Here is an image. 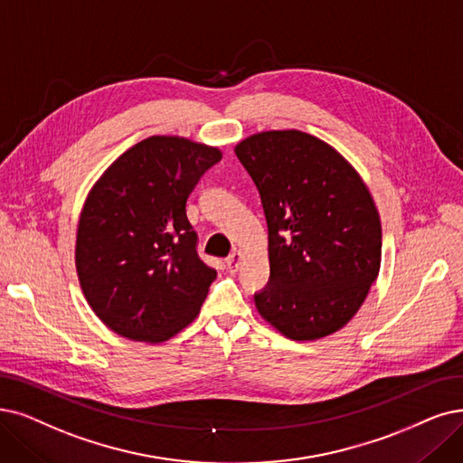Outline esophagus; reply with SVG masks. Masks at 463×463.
I'll use <instances>...</instances> for the list:
<instances>
[{
	"label": "esophagus",
	"mask_w": 463,
	"mask_h": 463,
	"mask_svg": "<svg viewBox=\"0 0 463 463\" xmlns=\"http://www.w3.org/2000/svg\"><path fill=\"white\" fill-rule=\"evenodd\" d=\"M241 262H243V252H241V250H233V252L228 256V260H226L228 271L235 273V271L239 269V266H241Z\"/></svg>",
	"instance_id": "1"
}]
</instances>
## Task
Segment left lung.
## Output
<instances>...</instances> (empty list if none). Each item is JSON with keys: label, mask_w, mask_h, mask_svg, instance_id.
Listing matches in <instances>:
<instances>
[{"label": "left lung", "mask_w": 463, "mask_h": 463, "mask_svg": "<svg viewBox=\"0 0 463 463\" xmlns=\"http://www.w3.org/2000/svg\"><path fill=\"white\" fill-rule=\"evenodd\" d=\"M268 222L269 283L262 319L296 342L344 328L382 264V222L364 180L328 142L285 128L237 142Z\"/></svg>", "instance_id": "1"}]
</instances>
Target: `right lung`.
<instances>
[{"mask_svg":"<svg viewBox=\"0 0 463 463\" xmlns=\"http://www.w3.org/2000/svg\"><path fill=\"white\" fill-rule=\"evenodd\" d=\"M216 146L156 135L128 147L85 197L76 271L95 316L116 335L161 344L186 328L216 269L199 260L186 201Z\"/></svg>","mask_w":463,"mask_h":463,"instance_id":"1","label":"right lung"}]
</instances>
